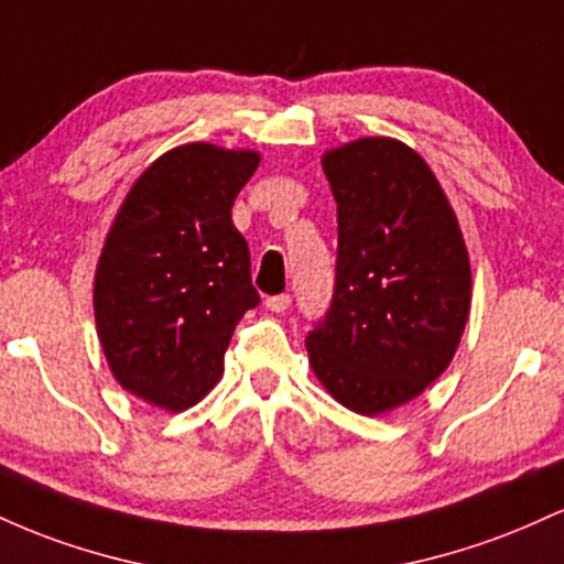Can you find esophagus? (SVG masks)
Wrapping results in <instances>:
<instances>
[{
  "label": "esophagus",
  "instance_id": "34e87169",
  "mask_svg": "<svg viewBox=\"0 0 564 564\" xmlns=\"http://www.w3.org/2000/svg\"><path fill=\"white\" fill-rule=\"evenodd\" d=\"M264 307H268L270 313H286V310L291 307V296L289 294L268 296V300H264Z\"/></svg>",
  "mask_w": 564,
  "mask_h": 564
}]
</instances>
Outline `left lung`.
<instances>
[{
  "instance_id": "obj_1",
  "label": "left lung",
  "mask_w": 564,
  "mask_h": 564,
  "mask_svg": "<svg viewBox=\"0 0 564 564\" xmlns=\"http://www.w3.org/2000/svg\"><path fill=\"white\" fill-rule=\"evenodd\" d=\"M321 164L339 246L332 304L304 345L341 405L377 416L448 368L469 318V254L437 177L400 140L360 138Z\"/></svg>"
}]
</instances>
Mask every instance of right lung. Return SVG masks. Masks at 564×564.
Returning a JSON list of instances; mask_svg holds the SVG:
<instances>
[{"instance_id":"obj_1","label":"right lung","mask_w":564,"mask_h":564,"mask_svg":"<svg viewBox=\"0 0 564 564\" xmlns=\"http://www.w3.org/2000/svg\"><path fill=\"white\" fill-rule=\"evenodd\" d=\"M260 153L187 142L127 193L95 273V321L116 381L164 411L196 405L223 377L251 286L230 209Z\"/></svg>"}]
</instances>
